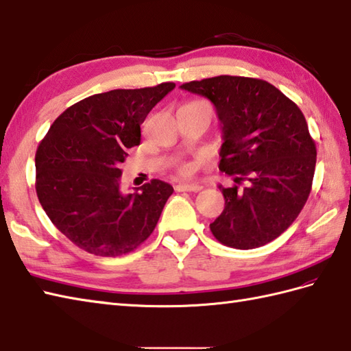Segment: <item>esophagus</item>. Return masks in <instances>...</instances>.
I'll use <instances>...</instances> for the list:
<instances>
[{"label":"esophagus","mask_w":351,"mask_h":351,"mask_svg":"<svg viewBox=\"0 0 351 351\" xmlns=\"http://www.w3.org/2000/svg\"><path fill=\"white\" fill-rule=\"evenodd\" d=\"M200 185L199 184H189V182H180L176 185V191H199Z\"/></svg>","instance_id":"1"}]
</instances>
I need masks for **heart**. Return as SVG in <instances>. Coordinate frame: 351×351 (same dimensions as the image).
<instances>
[{"mask_svg": "<svg viewBox=\"0 0 351 351\" xmlns=\"http://www.w3.org/2000/svg\"><path fill=\"white\" fill-rule=\"evenodd\" d=\"M182 171H184V173H187V171H189V169H185V167H184V169H182Z\"/></svg>", "mask_w": 351, "mask_h": 351, "instance_id": "1", "label": "heart"}]
</instances>
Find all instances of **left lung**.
Here are the masks:
<instances>
[{
	"mask_svg": "<svg viewBox=\"0 0 351 351\" xmlns=\"http://www.w3.org/2000/svg\"><path fill=\"white\" fill-rule=\"evenodd\" d=\"M217 110L223 145L219 169L235 185L221 190L225 210L210 228L228 247L249 250L293 225L309 197L317 147L302 110L264 80L220 75L190 81Z\"/></svg>",
	"mask_w": 351,
	"mask_h": 351,
	"instance_id": "1",
	"label": "left lung"
}]
</instances>
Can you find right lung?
Instances as JSON below:
<instances>
[{"instance_id": "obj_1", "label": "right lung", "mask_w": 351, "mask_h": 351, "mask_svg": "<svg viewBox=\"0 0 351 351\" xmlns=\"http://www.w3.org/2000/svg\"><path fill=\"white\" fill-rule=\"evenodd\" d=\"M175 88L98 93L66 108L36 152V193L54 226L96 256H121L147 240L158 223L170 184L152 180L136 193L121 190V164L140 145V125Z\"/></svg>"}]
</instances>
